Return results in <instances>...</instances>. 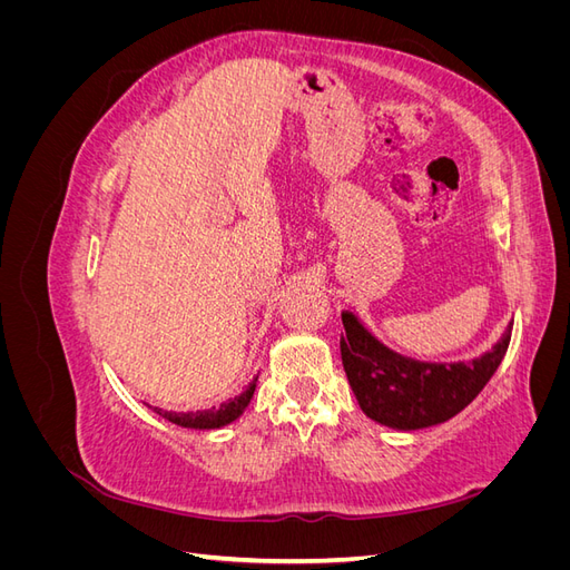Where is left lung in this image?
I'll use <instances>...</instances> for the list:
<instances>
[{"label":"left lung","instance_id":"left-lung-1","mask_svg":"<svg viewBox=\"0 0 570 570\" xmlns=\"http://www.w3.org/2000/svg\"><path fill=\"white\" fill-rule=\"evenodd\" d=\"M342 364L358 406L368 419L396 430H419L456 416L490 383L511 342L509 325L482 356L433 364L392 352L350 312L342 314Z\"/></svg>","mask_w":570,"mask_h":570}]
</instances>
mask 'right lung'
I'll return each mask as SVG.
<instances>
[{"label":"right lung","mask_w":570,"mask_h":570,"mask_svg":"<svg viewBox=\"0 0 570 570\" xmlns=\"http://www.w3.org/2000/svg\"><path fill=\"white\" fill-rule=\"evenodd\" d=\"M256 390V377L249 383V387L237 394L235 400L230 402H223L220 406H214V409H206V411H187V413H176V411H164V409H157L154 406V411L159 413V416H164L166 421L176 423V425H183V428H197V430H214V428H220V425H228L233 423L239 413H243L252 400V394Z\"/></svg>","instance_id":"obj_1"}]
</instances>
